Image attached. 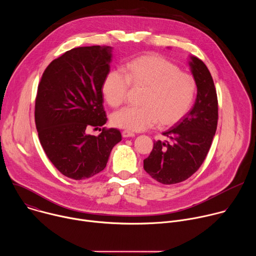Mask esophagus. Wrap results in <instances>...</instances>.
<instances>
[{"instance_id":"esophagus-1","label":"esophagus","mask_w":256,"mask_h":256,"mask_svg":"<svg viewBox=\"0 0 256 256\" xmlns=\"http://www.w3.org/2000/svg\"><path fill=\"white\" fill-rule=\"evenodd\" d=\"M122 136H124V138H132V136H134V134L132 132L126 130L122 132Z\"/></svg>"}]
</instances>
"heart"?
<instances>
[{"instance_id":"heart-1","label":"heart","mask_w":256,"mask_h":256,"mask_svg":"<svg viewBox=\"0 0 256 256\" xmlns=\"http://www.w3.org/2000/svg\"><path fill=\"white\" fill-rule=\"evenodd\" d=\"M124 74L108 72L101 90L107 104L122 105L130 87L142 89L138 107H126L112 116L114 126L126 130L140 132L157 122L161 128L174 126L184 118L194 103V78L157 54L138 56L124 66Z\"/></svg>"}]
</instances>
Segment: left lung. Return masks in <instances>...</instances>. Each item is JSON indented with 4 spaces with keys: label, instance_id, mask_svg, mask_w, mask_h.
I'll return each instance as SVG.
<instances>
[{
    "label": "left lung",
    "instance_id": "left-lung-1",
    "mask_svg": "<svg viewBox=\"0 0 256 256\" xmlns=\"http://www.w3.org/2000/svg\"><path fill=\"white\" fill-rule=\"evenodd\" d=\"M198 95L192 110L163 132L171 142L157 140L144 169L162 184H175L190 178L204 163L216 130L218 97L206 66L198 58L190 62Z\"/></svg>",
    "mask_w": 256,
    "mask_h": 256
}]
</instances>
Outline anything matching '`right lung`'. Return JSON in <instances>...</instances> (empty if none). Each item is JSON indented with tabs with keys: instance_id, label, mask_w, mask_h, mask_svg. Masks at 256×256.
<instances>
[{
	"instance_id": "add662e5",
	"label": "right lung",
	"mask_w": 256,
	"mask_h": 256,
	"mask_svg": "<svg viewBox=\"0 0 256 256\" xmlns=\"http://www.w3.org/2000/svg\"><path fill=\"white\" fill-rule=\"evenodd\" d=\"M110 60L108 46L72 48L48 66L38 84L34 110L38 138L48 158L68 178L101 172L122 140L116 128H103L98 136L86 134L107 120L101 86Z\"/></svg>"
}]
</instances>
